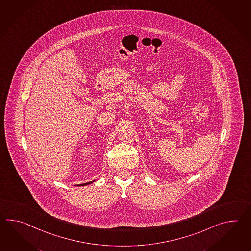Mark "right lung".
I'll use <instances>...</instances> for the list:
<instances>
[{
  "label": "right lung",
  "instance_id": "obj_1",
  "mask_svg": "<svg viewBox=\"0 0 251 251\" xmlns=\"http://www.w3.org/2000/svg\"><path fill=\"white\" fill-rule=\"evenodd\" d=\"M94 182H95V180H94V181H91V182H88V183H84V184H78V186H84V185H88V184H93Z\"/></svg>",
  "mask_w": 251,
  "mask_h": 251
}]
</instances>
